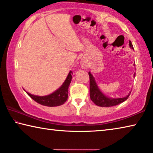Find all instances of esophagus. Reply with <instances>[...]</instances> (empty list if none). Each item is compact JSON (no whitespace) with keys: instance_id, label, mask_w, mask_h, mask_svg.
<instances>
[{"instance_id":"esophagus-1","label":"esophagus","mask_w":153,"mask_h":153,"mask_svg":"<svg viewBox=\"0 0 153 153\" xmlns=\"http://www.w3.org/2000/svg\"><path fill=\"white\" fill-rule=\"evenodd\" d=\"M82 66L83 67H86V64H85L84 63H82Z\"/></svg>"}]
</instances>
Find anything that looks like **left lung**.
Instances as JSON below:
<instances>
[{
	"mask_svg": "<svg viewBox=\"0 0 153 153\" xmlns=\"http://www.w3.org/2000/svg\"><path fill=\"white\" fill-rule=\"evenodd\" d=\"M129 47L134 50V47L132 44H131V41L129 42ZM135 66V63L134 64ZM89 76H90V99L92 100V102L99 107H113V106H116L117 105H120V103L123 102L128 99L130 92L129 93L128 95L126 97L123 98H110L107 97V96L105 95L101 92V90L99 89L97 82L95 81V79L94 76H92L91 73L88 72ZM136 74H134V77H135Z\"/></svg>",
	"mask_w": 153,
	"mask_h": 153,
	"instance_id": "left-lung-1",
	"label": "left lung"
}]
</instances>
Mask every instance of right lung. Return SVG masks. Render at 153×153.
Wrapping results in <instances>:
<instances>
[{
    "label": "right lung",
    "instance_id": "add662e5",
    "mask_svg": "<svg viewBox=\"0 0 153 153\" xmlns=\"http://www.w3.org/2000/svg\"><path fill=\"white\" fill-rule=\"evenodd\" d=\"M72 71H70L66 79L60 88L51 94L46 96H36L26 92L30 97L39 104L47 107H56L64 104L68 98V88L72 79Z\"/></svg>",
    "mask_w": 153,
    "mask_h": 153
}]
</instances>
